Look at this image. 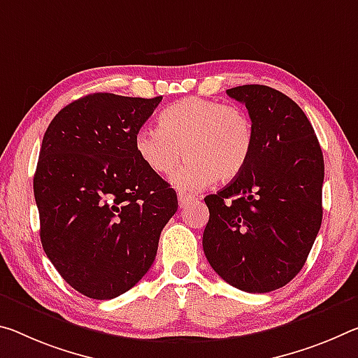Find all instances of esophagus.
I'll use <instances>...</instances> for the list:
<instances>
[{
	"instance_id": "34e87169",
	"label": "esophagus",
	"mask_w": 358,
	"mask_h": 358,
	"mask_svg": "<svg viewBox=\"0 0 358 358\" xmlns=\"http://www.w3.org/2000/svg\"><path fill=\"white\" fill-rule=\"evenodd\" d=\"M194 201V197L189 196V194H183V192H180L178 194V203H180V208H183L185 206H188V202Z\"/></svg>"
}]
</instances>
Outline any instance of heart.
I'll return each mask as SVG.
<instances>
[{
    "label": "heart",
    "mask_w": 358,
    "mask_h": 358,
    "mask_svg": "<svg viewBox=\"0 0 358 358\" xmlns=\"http://www.w3.org/2000/svg\"><path fill=\"white\" fill-rule=\"evenodd\" d=\"M159 127L140 129L135 150L157 175L172 173L183 155L188 157L172 177L180 189H202L213 180L228 183L250 161L253 122L239 106L199 97L181 99L161 113Z\"/></svg>",
    "instance_id": "1"
}]
</instances>
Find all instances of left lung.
Listing matches in <instances>:
<instances>
[{
  "label": "left lung",
  "instance_id": "left-lung-1",
  "mask_svg": "<svg viewBox=\"0 0 358 358\" xmlns=\"http://www.w3.org/2000/svg\"><path fill=\"white\" fill-rule=\"evenodd\" d=\"M226 94L247 106L255 145L239 177L203 199L202 247L229 285L268 293L303 269L319 234L323 155L309 119L285 94L259 84Z\"/></svg>",
  "mask_w": 358,
  "mask_h": 358
}]
</instances>
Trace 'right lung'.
I'll return each instance as SVG.
<instances>
[{"mask_svg": "<svg viewBox=\"0 0 358 358\" xmlns=\"http://www.w3.org/2000/svg\"><path fill=\"white\" fill-rule=\"evenodd\" d=\"M162 97L99 92L57 113L33 191L44 252L84 296L111 299L151 268L177 192L146 166L135 135Z\"/></svg>", "mask_w": 358, "mask_h": 358, "instance_id": "right-lung-1", "label": "right lung"}]
</instances>
